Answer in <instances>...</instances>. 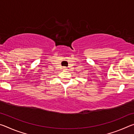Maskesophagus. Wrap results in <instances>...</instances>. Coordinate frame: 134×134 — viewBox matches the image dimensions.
I'll list each match as a JSON object with an SVG mask.
<instances>
[{"label":"esophagus","mask_w":134,"mask_h":134,"mask_svg":"<svg viewBox=\"0 0 134 134\" xmlns=\"http://www.w3.org/2000/svg\"><path fill=\"white\" fill-rule=\"evenodd\" d=\"M63 70H66L67 68H66V67H63Z\"/></svg>","instance_id":"34e87169"}]
</instances>
